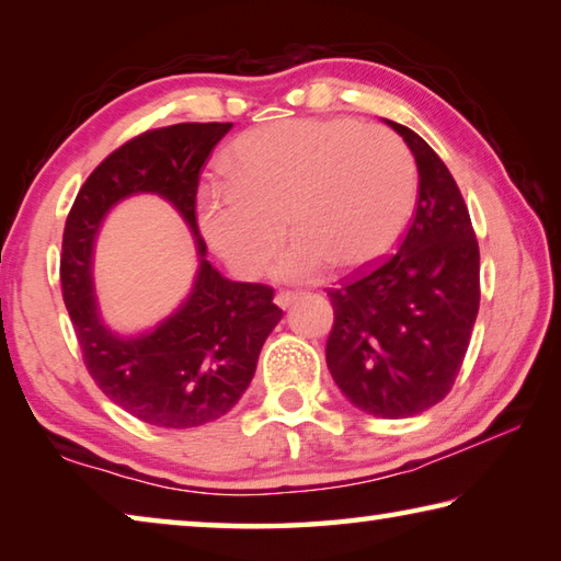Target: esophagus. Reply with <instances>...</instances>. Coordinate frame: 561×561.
I'll use <instances>...</instances> for the list:
<instances>
[{
    "label": "esophagus",
    "mask_w": 561,
    "mask_h": 561,
    "mask_svg": "<svg viewBox=\"0 0 561 561\" xmlns=\"http://www.w3.org/2000/svg\"><path fill=\"white\" fill-rule=\"evenodd\" d=\"M297 297H299L297 291H277V297H274V304H277V307H282V309H287L289 304L297 301Z\"/></svg>",
    "instance_id": "1"
}]
</instances>
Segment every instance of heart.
<instances>
[{
    "instance_id": "b5f03b06",
    "label": "heart",
    "mask_w": 561,
    "mask_h": 561,
    "mask_svg": "<svg viewBox=\"0 0 561 561\" xmlns=\"http://www.w3.org/2000/svg\"><path fill=\"white\" fill-rule=\"evenodd\" d=\"M230 183L201 193V227L213 250L257 277L289 232L277 262L284 279H309L331 264L366 270L405 232L417 197L411 148L396 133L351 118H301L244 136L227 156Z\"/></svg>"
}]
</instances>
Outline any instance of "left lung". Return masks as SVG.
Instances as JSON below:
<instances>
[{"label":"left lung","instance_id":"left-lung-1","mask_svg":"<svg viewBox=\"0 0 561 561\" xmlns=\"http://www.w3.org/2000/svg\"><path fill=\"white\" fill-rule=\"evenodd\" d=\"M417 165L413 222L398 252L329 289L327 366L358 411L411 417L458 378L480 309V250L450 170L425 140L388 121Z\"/></svg>","mask_w":561,"mask_h":561}]
</instances>
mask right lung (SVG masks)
<instances>
[{"mask_svg": "<svg viewBox=\"0 0 561 561\" xmlns=\"http://www.w3.org/2000/svg\"><path fill=\"white\" fill-rule=\"evenodd\" d=\"M232 123H175L146 130L103 160L76 195L64 227L61 291L83 364L123 411L158 428H197L225 415L250 386L282 309L267 284L230 282L205 260L195 197L201 170ZM156 192L184 215L202 254L188 299L138 337L102 324L92 294V240L110 207Z\"/></svg>", "mask_w": 561, "mask_h": 561, "instance_id": "obj_1", "label": "right lung"}]
</instances>
